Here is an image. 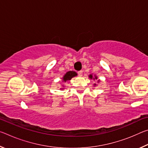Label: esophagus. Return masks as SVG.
I'll list each match as a JSON object with an SVG mask.
<instances>
[{"label": "esophagus", "instance_id": "esophagus-1", "mask_svg": "<svg viewBox=\"0 0 148 148\" xmlns=\"http://www.w3.org/2000/svg\"><path fill=\"white\" fill-rule=\"evenodd\" d=\"M82 74H83V71H80L77 72V74H78L79 76H82Z\"/></svg>", "mask_w": 148, "mask_h": 148}]
</instances>
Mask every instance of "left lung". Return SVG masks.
<instances>
[{"instance_id": "left-lung-1", "label": "left lung", "mask_w": 148, "mask_h": 148, "mask_svg": "<svg viewBox=\"0 0 148 148\" xmlns=\"http://www.w3.org/2000/svg\"><path fill=\"white\" fill-rule=\"evenodd\" d=\"M89 77H90V78H91V79H92V75H90V76H89ZM93 79H97V77H96V76H95V78H93ZM95 86H96V84H95Z\"/></svg>"}]
</instances>
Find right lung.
<instances>
[{"instance_id": "add662e5", "label": "right lung", "mask_w": 148, "mask_h": 148, "mask_svg": "<svg viewBox=\"0 0 148 148\" xmlns=\"http://www.w3.org/2000/svg\"><path fill=\"white\" fill-rule=\"evenodd\" d=\"M76 75H77V74L75 72H74V71H69L68 72H66V74H65L64 76L62 79H63V81L64 82H66L67 80H71L72 77L76 76Z\"/></svg>"}]
</instances>
